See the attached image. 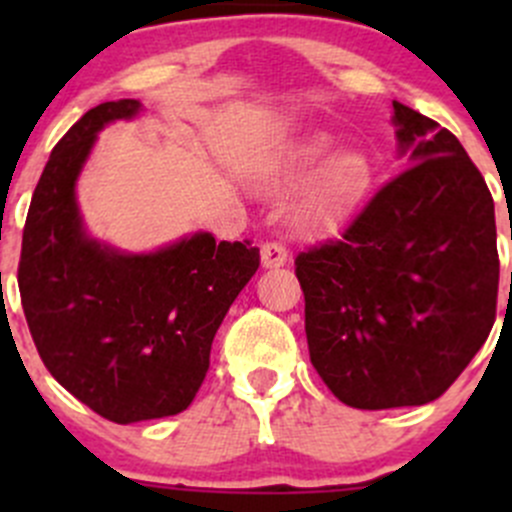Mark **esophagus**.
<instances>
[{"label":"esophagus","instance_id":"obj_1","mask_svg":"<svg viewBox=\"0 0 512 512\" xmlns=\"http://www.w3.org/2000/svg\"><path fill=\"white\" fill-rule=\"evenodd\" d=\"M260 255H262V267H265V270H277V267H285L289 260L285 245H280V242H265L260 250Z\"/></svg>","mask_w":512,"mask_h":512}]
</instances>
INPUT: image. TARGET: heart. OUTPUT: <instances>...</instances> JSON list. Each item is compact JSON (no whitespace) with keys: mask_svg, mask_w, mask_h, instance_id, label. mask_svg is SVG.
<instances>
[{"mask_svg":"<svg viewBox=\"0 0 512 512\" xmlns=\"http://www.w3.org/2000/svg\"><path fill=\"white\" fill-rule=\"evenodd\" d=\"M334 151L324 133L299 143L282 163L275 185H297L317 170L299 205V225L309 232L332 230L361 208L374 188V163L359 148Z\"/></svg>","mask_w":512,"mask_h":512,"instance_id":"b5f03b06","label":"heart"}]
</instances>
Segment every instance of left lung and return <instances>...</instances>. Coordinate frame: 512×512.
<instances>
[{
	"instance_id": "1",
	"label": "left lung",
	"mask_w": 512,
	"mask_h": 512,
	"mask_svg": "<svg viewBox=\"0 0 512 512\" xmlns=\"http://www.w3.org/2000/svg\"><path fill=\"white\" fill-rule=\"evenodd\" d=\"M409 158L334 242L299 252L309 359L354 409L438 399L485 344L498 302L495 208L451 131L394 101ZM512 235V232H510Z\"/></svg>"
}]
</instances>
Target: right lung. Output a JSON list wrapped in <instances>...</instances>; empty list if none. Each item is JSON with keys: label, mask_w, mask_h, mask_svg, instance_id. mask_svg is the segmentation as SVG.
I'll list each match as a JSON object with an SVG mask.
<instances>
[{"label": "right lung", "mask_w": 512, "mask_h": 512, "mask_svg": "<svg viewBox=\"0 0 512 512\" xmlns=\"http://www.w3.org/2000/svg\"><path fill=\"white\" fill-rule=\"evenodd\" d=\"M143 111L98 103L51 151L29 205L19 292L41 361L81 404L113 423L175 416L210 366L227 309L260 250L193 232L153 252H123L86 232L76 180L98 131Z\"/></svg>", "instance_id": "right-lung-1"}]
</instances>
